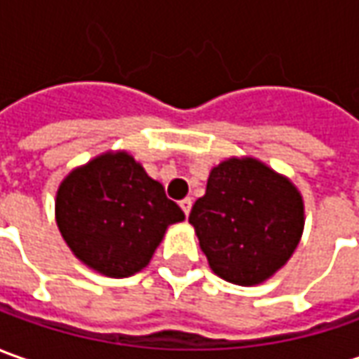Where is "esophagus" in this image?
I'll return each mask as SVG.
<instances>
[{
  "label": "esophagus",
  "mask_w": 359,
  "mask_h": 359,
  "mask_svg": "<svg viewBox=\"0 0 359 359\" xmlns=\"http://www.w3.org/2000/svg\"><path fill=\"white\" fill-rule=\"evenodd\" d=\"M180 208H182V212L189 217V215H191V208H192V198H182V201H180Z\"/></svg>",
  "instance_id": "obj_1"
}]
</instances>
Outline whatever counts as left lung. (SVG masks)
I'll return each mask as SVG.
<instances>
[{
	"mask_svg": "<svg viewBox=\"0 0 359 359\" xmlns=\"http://www.w3.org/2000/svg\"><path fill=\"white\" fill-rule=\"evenodd\" d=\"M189 222L212 272L238 286L272 278L304 232V201L288 177L252 156L212 167Z\"/></svg>",
	"mask_w": 359,
	"mask_h": 359,
	"instance_id": "8db88e82",
	"label": "left lung"
}]
</instances>
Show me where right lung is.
I'll use <instances>...</instances> for the list:
<instances>
[{"label": "right lung", "instance_id": "1", "mask_svg": "<svg viewBox=\"0 0 359 359\" xmlns=\"http://www.w3.org/2000/svg\"><path fill=\"white\" fill-rule=\"evenodd\" d=\"M55 220L83 264L109 278H127L151 262L168 226L182 222L184 212L127 151H107L61 180Z\"/></svg>", "mask_w": 359, "mask_h": 359}]
</instances>
